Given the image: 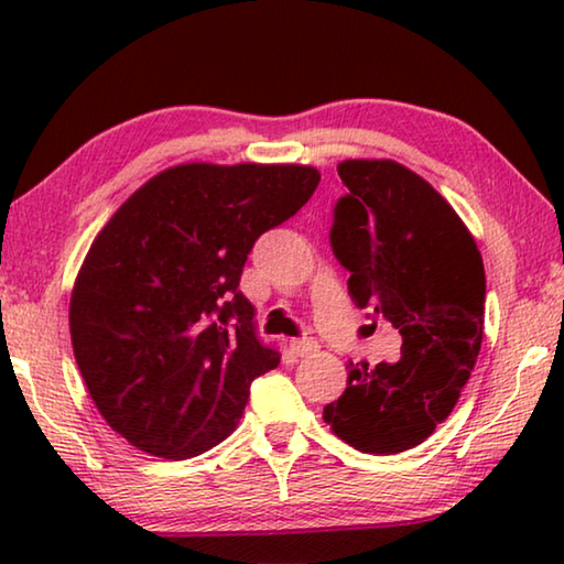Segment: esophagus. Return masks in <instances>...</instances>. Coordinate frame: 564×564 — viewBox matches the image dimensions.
Returning a JSON list of instances; mask_svg holds the SVG:
<instances>
[{"label": "esophagus", "instance_id": "34e87169", "mask_svg": "<svg viewBox=\"0 0 564 564\" xmlns=\"http://www.w3.org/2000/svg\"><path fill=\"white\" fill-rule=\"evenodd\" d=\"M318 350V340H313V338H295V340H291V352L293 356H299V358H305V356H313V352Z\"/></svg>", "mask_w": 564, "mask_h": 564}]
</instances>
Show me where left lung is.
Listing matches in <instances>:
<instances>
[{"mask_svg": "<svg viewBox=\"0 0 564 564\" xmlns=\"http://www.w3.org/2000/svg\"><path fill=\"white\" fill-rule=\"evenodd\" d=\"M348 194L330 246L348 293L403 336L398 362H350L348 388L323 420L360 453L395 455L431 437L475 368L485 269L475 238L437 191L388 159L338 164Z\"/></svg>", "mask_w": 564, "mask_h": 564, "instance_id": "left-lung-1", "label": "left lung"}]
</instances>
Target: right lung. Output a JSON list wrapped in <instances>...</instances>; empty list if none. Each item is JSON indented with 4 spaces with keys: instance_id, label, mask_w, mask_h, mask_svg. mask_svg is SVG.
Instances as JSON below:
<instances>
[{
    "instance_id": "1",
    "label": "right lung",
    "mask_w": 564,
    "mask_h": 564,
    "mask_svg": "<svg viewBox=\"0 0 564 564\" xmlns=\"http://www.w3.org/2000/svg\"><path fill=\"white\" fill-rule=\"evenodd\" d=\"M318 181L295 164H181L94 238L69 303L74 358L94 405L133 447L184 460L234 433L253 380L281 362L238 291L246 259Z\"/></svg>"
}]
</instances>
